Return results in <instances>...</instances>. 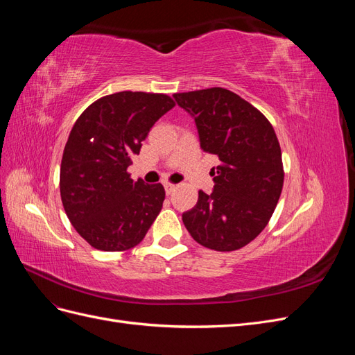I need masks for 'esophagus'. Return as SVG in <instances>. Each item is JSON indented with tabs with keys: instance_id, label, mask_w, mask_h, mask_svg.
<instances>
[{
	"instance_id": "1",
	"label": "esophagus",
	"mask_w": 355,
	"mask_h": 355,
	"mask_svg": "<svg viewBox=\"0 0 355 355\" xmlns=\"http://www.w3.org/2000/svg\"><path fill=\"white\" fill-rule=\"evenodd\" d=\"M164 188H166V192H167V194L170 196L171 192H173V191L176 189V185H173V184H164Z\"/></svg>"
}]
</instances>
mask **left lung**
<instances>
[{
  "instance_id": "obj_1",
  "label": "left lung",
  "mask_w": 355,
  "mask_h": 355,
  "mask_svg": "<svg viewBox=\"0 0 355 355\" xmlns=\"http://www.w3.org/2000/svg\"><path fill=\"white\" fill-rule=\"evenodd\" d=\"M173 98L194 116L201 148L220 161L213 168V192L200 191L196 207L182 214V220L207 249L239 250L263 231L282 196L284 168L274 127L227 89L175 93Z\"/></svg>"
}]
</instances>
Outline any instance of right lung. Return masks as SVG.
Segmentation results:
<instances>
[{"label": "right lung", "instance_id": "right-lung-1", "mask_svg": "<svg viewBox=\"0 0 355 355\" xmlns=\"http://www.w3.org/2000/svg\"><path fill=\"white\" fill-rule=\"evenodd\" d=\"M175 105L163 93L118 92L94 101L75 121L62 155L60 198L75 231L94 249H133L161 211L164 187L133 180L127 168Z\"/></svg>", "mask_w": 355, "mask_h": 355}]
</instances>
